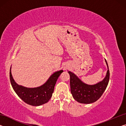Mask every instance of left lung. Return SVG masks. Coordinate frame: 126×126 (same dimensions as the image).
<instances>
[{
  "mask_svg": "<svg viewBox=\"0 0 126 126\" xmlns=\"http://www.w3.org/2000/svg\"><path fill=\"white\" fill-rule=\"evenodd\" d=\"M108 70L103 80L93 85L84 83L76 74L68 71L70 75L71 92L74 99L80 103L89 104L97 101L103 94L108 86L110 79V71L105 59Z\"/></svg>",
  "mask_w": 126,
  "mask_h": 126,
  "instance_id": "obj_1",
  "label": "left lung"
}]
</instances>
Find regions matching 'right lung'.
I'll return each mask as SVG.
<instances>
[{
    "label": "right lung",
    "mask_w": 126,
    "mask_h": 126,
    "mask_svg": "<svg viewBox=\"0 0 126 126\" xmlns=\"http://www.w3.org/2000/svg\"><path fill=\"white\" fill-rule=\"evenodd\" d=\"M63 70L54 72L45 83L36 88H27L20 86L15 82L10 69V80L13 88L16 94L25 103L33 106L42 105L49 101L52 96L54 86Z\"/></svg>",
    "instance_id": "right-lung-1"
}]
</instances>
